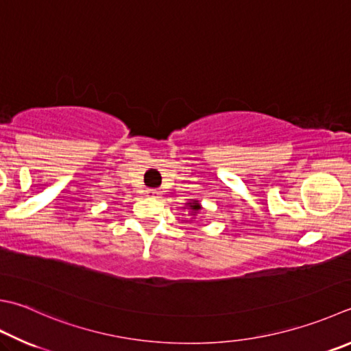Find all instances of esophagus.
<instances>
[{"label":"esophagus","instance_id":"1","mask_svg":"<svg viewBox=\"0 0 351 351\" xmlns=\"http://www.w3.org/2000/svg\"><path fill=\"white\" fill-rule=\"evenodd\" d=\"M145 195H147L148 198H158L162 195V193H160V191H157V189H147V191H145Z\"/></svg>","mask_w":351,"mask_h":351}]
</instances>
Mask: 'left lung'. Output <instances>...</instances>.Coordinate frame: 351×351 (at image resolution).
Segmentation results:
<instances>
[{"label":"left lung","instance_id":"obj_1","mask_svg":"<svg viewBox=\"0 0 351 351\" xmlns=\"http://www.w3.org/2000/svg\"><path fill=\"white\" fill-rule=\"evenodd\" d=\"M184 204H186V206H184V209L189 210L188 214L193 215V217H191V220H194V218L203 210V206H202L200 202H198V200H189L188 203H184Z\"/></svg>","mask_w":351,"mask_h":351}]
</instances>
